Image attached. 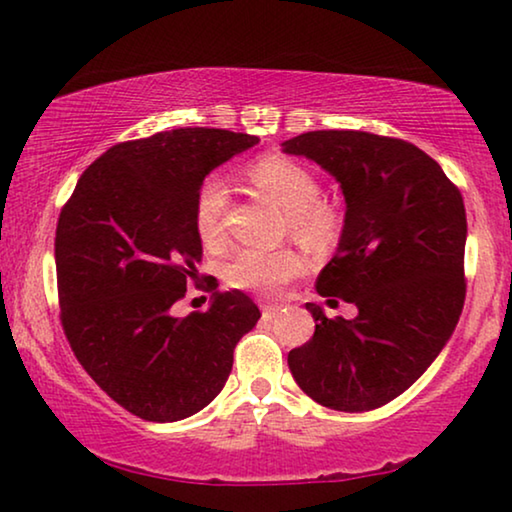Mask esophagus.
<instances>
[{"mask_svg": "<svg viewBox=\"0 0 512 512\" xmlns=\"http://www.w3.org/2000/svg\"><path fill=\"white\" fill-rule=\"evenodd\" d=\"M280 310H282V305H273V303H269V305H262V317L266 319V322H271V319L276 317Z\"/></svg>", "mask_w": 512, "mask_h": 512, "instance_id": "1", "label": "esophagus"}]
</instances>
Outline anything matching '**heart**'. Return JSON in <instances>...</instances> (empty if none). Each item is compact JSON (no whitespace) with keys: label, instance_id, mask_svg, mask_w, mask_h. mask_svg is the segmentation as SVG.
I'll list each match as a JSON object with an SVG mask.
<instances>
[{"label":"heart","instance_id":"heart-1","mask_svg":"<svg viewBox=\"0 0 512 512\" xmlns=\"http://www.w3.org/2000/svg\"><path fill=\"white\" fill-rule=\"evenodd\" d=\"M250 186L287 211L289 230L308 246L322 248L335 239L340 216L333 204L322 200V183L303 163L287 156H264L248 167ZM230 207L227 183L211 174L197 188L193 220L197 236L211 246L220 241L225 213ZM303 257L294 250L243 248L225 269V280L232 287L276 294L280 287L303 271Z\"/></svg>","mask_w":512,"mask_h":512}]
</instances>
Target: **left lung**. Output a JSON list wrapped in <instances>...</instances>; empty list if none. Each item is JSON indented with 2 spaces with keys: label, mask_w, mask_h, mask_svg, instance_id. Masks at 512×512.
<instances>
[{
  "label": "left lung",
  "mask_w": 512,
  "mask_h": 512,
  "mask_svg": "<svg viewBox=\"0 0 512 512\" xmlns=\"http://www.w3.org/2000/svg\"><path fill=\"white\" fill-rule=\"evenodd\" d=\"M340 183L345 225L317 292L354 303L329 319L317 303L315 335L289 352L305 395L335 411L377 409L430 368L464 305L467 213L437 160L411 142L363 131H310L282 142Z\"/></svg>",
  "instance_id": "8db88e82"
}]
</instances>
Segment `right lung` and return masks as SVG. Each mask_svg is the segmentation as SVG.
<instances>
[{
  "mask_svg": "<svg viewBox=\"0 0 512 512\" xmlns=\"http://www.w3.org/2000/svg\"><path fill=\"white\" fill-rule=\"evenodd\" d=\"M257 142L174 128L114 144L61 209V326L87 375L144 421L174 423L207 407L230 377L236 342L257 324L259 308L239 289L213 292L207 312L172 315L202 259L197 188Z\"/></svg>",
  "mask_w": 512,
  "mask_h": 512,
  "instance_id": "1",
  "label": "right lung"
}]
</instances>
